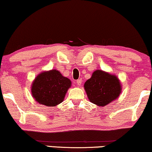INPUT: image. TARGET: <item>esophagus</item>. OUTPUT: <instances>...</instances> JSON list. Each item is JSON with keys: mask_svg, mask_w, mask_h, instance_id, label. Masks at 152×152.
<instances>
[{"mask_svg": "<svg viewBox=\"0 0 152 152\" xmlns=\"http://www.w3.org/2000/svg\"><path fill=\"white\" fill-rule=\"evenodd\" d=\"M76 83L78 86H80L81 84H82V79H78V80L76 81Z\"/></svg>", "mask_w": 152, "mask_h": 152, "instance_id": "1", "label": "esophagus"}]
</instances>
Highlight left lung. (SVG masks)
<instances>
[{"instance_id": "1", "label": "left lung", "mask_w": 152, "mask_h": 152, "mask_svg": "<svg viewBox=\"0 0 152 152\" xmlns=\"http://www.w3.org/2000/svg\"><path fill=\"white\" fill-rule=\"evenodd\" d=\"M84 88L91 102L102 107L118 98L122 89L118 77L101 69L94 72Z\"/></svg>"}]
</instances>
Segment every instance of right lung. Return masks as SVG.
I'll return each mask as SVG.
<instances>
[{"label": "right lung", "mask_w": 152, "mask_h": 152, "mask_svg": "<svg viewBox=\"0 0 152 152\" xmlns=\"http://www.w3.org/2000/svg\"><path fill=\"white\" fill-rule=\"evenodd\" d=\"M72 86L69 78L59 71H44L35 77L31 85V94L36 102L47 106H55L64 100Z\"/></svg>", "instance_id": "right-lung-1"}]
</instances>
